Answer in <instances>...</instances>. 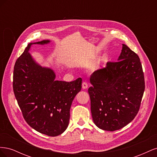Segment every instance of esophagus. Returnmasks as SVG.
<instances>
[{"instance_id": "esophagus-1", "label": "esophagus", "mask_w": 157, "mask_h": 157, "mask_svg": "<svg viewBox=\"0 0 157 157\" xmlns=\"http://www.w3.org/2000/svg\"><path fill=\"white\" fill-rule=\"evenodd\" d=\"M82 87L83 89H86L88 87V84L86 82H83L82 84Z\"/></svg>"}]
</instances>
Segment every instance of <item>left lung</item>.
<instances>
[{
    "mask_svg": "<svg viewBox=\"0 0 157 157\" xmlns=\"http://www.w3.org/2000/svg\"><path fill=\"white\" fill-rule=\"evenodd\" d=\"M118 61L90 76L88 88L94 124L107 131L119 130L134 120L140 110L145 78L139 56L126 44Z\"/></svg>",
    "mask_w": 157,
    "mask_h": 157,
    "instance_id": "obj_1",
    "label": "left lung"
}]
</instances>
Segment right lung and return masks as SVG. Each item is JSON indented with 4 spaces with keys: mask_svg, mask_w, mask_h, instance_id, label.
<instances>
[{
    "mask_svg": "<svg viewBox=\"0 0 157 157\" xmlns=\"http://www.w3.org/2000/svg\"><path fill=\"white\" fill-rule=\"evenodd\" d=\"M29 43L17 59L13 68V90L25 121L33 129L57 136L67 129L70 108L81 90L82 78L72 82L55 80L54 71L37 65L29 53Z\"/></svg>",
    "mask_w": 157,
    "mask_h": 157,
    "instance_id": "1",
    "label": "right lung"
}]
</instances>
